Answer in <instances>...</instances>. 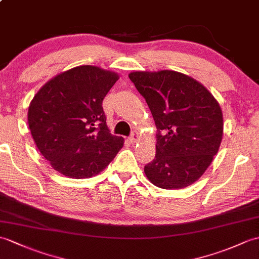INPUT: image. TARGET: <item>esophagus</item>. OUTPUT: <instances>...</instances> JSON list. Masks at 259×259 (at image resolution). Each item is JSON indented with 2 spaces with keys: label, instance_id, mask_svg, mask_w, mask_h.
Here are the masks:
<instances>
[{
  "label": "esophagus",
  "instance_id": "obj_1",
  "mask_svg": "<svg viewBox=\"0 0 259 259\" xmlns=\"http://www.w3.org/2000/svg\"><path fill=\"white\" fill-rule=\"evenodd\" d=\"M138 140H139V135H138V132H134V134H132L131 137L129 138V141L131 143H136Z\"/></svg>",
  "mask_w": 259,
  "mask_h": 259
}]
</instances>
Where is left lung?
<instances>
[{
    "mask_svg": "<svg viewBox=\"0 0 259 259\" xmlns=\"http://www.w3.org/2000/svg\"><path fill=\"white\" fill-rule=\"evenodd\" d=\"M157 127L155 158L144 166L153 185L165 190L193 184L212 163L223 139V112L201 82L174 70L132 71Z\"/></svg>",
    "mask_w": 259,
    "mask_h": 259,
    "instance_id": "1",
    "label": "left lung"
}]
</instances>
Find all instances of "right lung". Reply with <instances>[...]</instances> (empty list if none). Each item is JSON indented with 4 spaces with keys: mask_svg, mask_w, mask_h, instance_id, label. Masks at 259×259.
<instances>
[{
    "mask_svg": "<svg viewBox=\"0 0 259 259\" xmlns=\"http://www.w3.org/2000/svg\"><path fill=\"white\" fill-rule=\"evenodd\" d=\"M119 79L115 71L77 66L53 77L28 107L31 135L54 170L71 179L97 176L123 147L106 123L102 100Z\"/></svg>",
    "mask_w": 259,
    "mask_h": 259,
    "instance_id": "1",
    "label": "right lung"
}]
</instances>
